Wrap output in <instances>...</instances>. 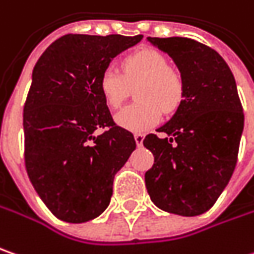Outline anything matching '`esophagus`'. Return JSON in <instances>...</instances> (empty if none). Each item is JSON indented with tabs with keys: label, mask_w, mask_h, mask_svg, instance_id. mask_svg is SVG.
<instances>
[{
	"label": "esophagus",
	"mask_w": 254,
	"mask_h": 254,
	"mask_svg": "<svg viewBox=\"0 0 254 254\" xmlns=\"http://www.w3.org/2000/svg\"><path fill=\"white\" fill-rule=\"evenodd\" d=\"M134 140H135V144L137 146H141L143 144V140H144V135L140 133H135L134 134Z\"/></svg>",
	"instance_id": "esophagus-1"
}]
</instances>
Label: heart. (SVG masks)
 Masks as SVG:
<instances>
[{
	"label": "heart",
	"instance_id": "heart-1",
	"mask_svg": "<svg viewBox=\"0 0 254 254\" xmlns=\"http://www.w3.org/2000/svg\"><path fill=\"white\" fill-rule=\"evenodd\" d=\"M137 85L138 103L120 110L114 120L124 130L144 133L159 124L163 111L171 113L180 106L184 84L166 56L151 48L128 54L121 61V72L107 67L98 78V91L110 108L120 107Z\"/></svg>",
	"mask_w": 254,
	"mask_h": 254
}]
</instances>
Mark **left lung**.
<instances>
[{
    "instance_id": "obj_1",
    "label": "left lung",
    "mask_w": 254,
    "mask_h": 254,
    "mask_svg": "<svg viewBox=\"0 0 254 254\" xmlns=\"http://www.w3.org/2000/svg\"><path fill=\"white\" fill-rule=\"evenodd\" d=\"M167 53L183 78V100L159 133L143 144L154 156L146 187L159 209L198 216L216 203L237 163L245 114L232 71L219 53L198 41L147 37Z\"/></svg>"
}]
</instances>
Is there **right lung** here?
<instances>
[{
	"instance_id": "1",
	"label": "right lung",
	"mask_w": 254,
	"mask_h": 254,
	"mask_svg": "<svg viewBox=\"0 0 254 254\" xmlns=\"http://www.w3.org/2000/svg\"><path fill=\"white\" fill-rule=\"evenodd\" d=\"M143 35L67 34L38 58L24 106L25 167L60 220L84 223L110 204L113 180L135 150L98 91L111 60ZM98 128L106 131L95 134Z\"/></svg>"
}]
</instances>
